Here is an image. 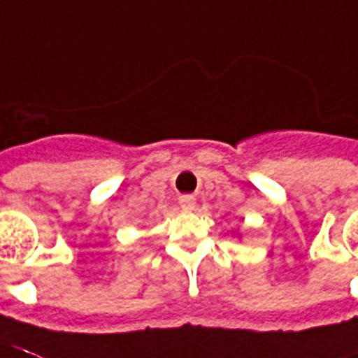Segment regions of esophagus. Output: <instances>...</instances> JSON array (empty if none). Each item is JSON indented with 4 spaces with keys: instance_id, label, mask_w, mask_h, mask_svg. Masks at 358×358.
<instances>
[{
    "instance_id": "34e87169",
    "label": "esophagus",
    "mask_w": 358,
    "mask_h": 358,
    "mask_svg": "<svg viewBox=\"0 0 358 358\" xmlns=\"http://www.w3.org/2000/svg\"><path fill=\"white\" fill-rule=\"evenodd\" d=\"M179 205H181L185 210H192L194 207H196V198H194V196H190V194H185V196H181V198H179Z\"/></svg>"
}]
</instances>
